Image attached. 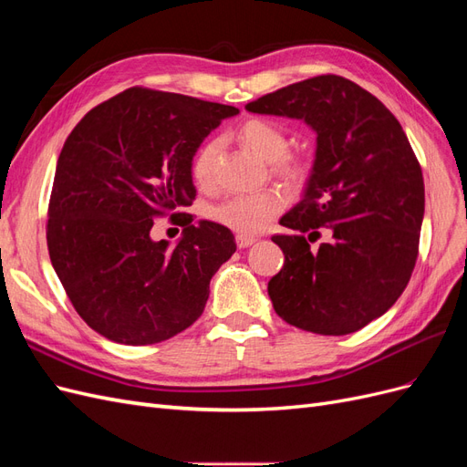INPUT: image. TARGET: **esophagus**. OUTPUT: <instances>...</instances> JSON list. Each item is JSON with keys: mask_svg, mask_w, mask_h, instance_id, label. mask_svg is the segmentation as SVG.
Instances as JSON below:
<instances>
[{"mask_svg": "<svg viewBox=\"0 0 467 467\" xmlns=\"http://www.w3.org/2000/svg\"><path fill=\"white\" fill-rule=\"evenodd\" d=\"M255 242H257V237H253V235H245V234H237L235 235V244H237L239 249H245V247L253 245Z\"/></svg>", "mask_w": 467, "mask_h": 467, "instance_id": "esophagus-1", "label": "esophagus"}]
</instances>
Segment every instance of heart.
I'll return each instance as SVG.
<instances>
[{
    "label": "heart",
    "mask_w": 467,
    "mask_h": 467,
    "mask_svg": "<svg viewBox=\"0 0 467 467\" xmlns=\"http://www.w3.org/2000/svg\"><path fill=\"white\" fill-rule=\"evenodd\" d=\"M235 136L247 150L259 155L265 163H273V169L280 177L288 181H302L306 177V163L294 158V155H288L290 140L276 122L266 119H249L239 126ZM216 155V140H210L196 153L192 161V177L199 185H206L210 181ZM282 208H285V196L275 191L239 194L223 201L222 204L212 206L210 218L237 234L249 235L261 232Z\"/></svg>",
    "instance_id": "obj_1"
}]
</instances>
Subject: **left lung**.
I'll list each match as a JSON object with an SVG mask.
<instances>
[{"label":"left lung","instance_id":"left-lung-1","mask_svg":"<svg viewBox=\"0 0 467 467\" xmlns=\"http://www.w3.org/2000/svg\"><path fill=\"white\" fill-rule=\"evenodd\" d=\"M245 109L304 120L317 136L302 201L280 218L300 234L273 235L285 253L268 280L275 312L319 335L362 329L398 302L419 253L425 182L401 124L372 93L331 74ZM319 227L332 239L312 248Z\"/></svg>","mask_w":467,"mask_h":467}]
</instances>
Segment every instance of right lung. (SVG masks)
<instances>
[{
	"mask_svg": "<svg viewBox=\"0 0 467 467\" xmlns=\"http://www.w3.org/2000/svg\"><path fill=\"white\" fill-rule=\"evenodd\" d=\"M230 105L132 88L97 105L67 136L48 204L50 261L76 312L120 345H153L199 319L234 234L192 222V158ZM171 213L183 237L153 243Z\"/></svg>",
	"mask_w": 467,
	"mask_h": 467,
	"instance_id": "1",
	"label": "right lung"
}]
</instances>
